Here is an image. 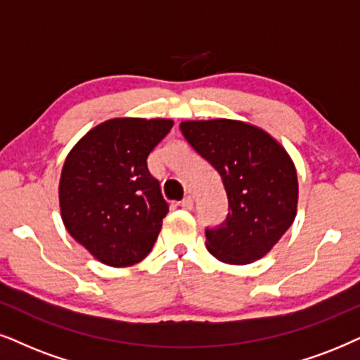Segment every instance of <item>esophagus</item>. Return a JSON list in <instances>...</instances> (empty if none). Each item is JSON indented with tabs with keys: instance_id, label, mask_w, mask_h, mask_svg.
I'll use <instances>...</instances> for the list:
<instances>
[{
	"instance_id": "esophagus-1",
	"label": "esophagus",
	"mask_w": 360,
	"mask_h": 360,
	"mask_svg": "<svg viewBox=\"0 0 360 360\" xmlns=\"http://www.w3.org/2000/svg\"><path fill=\"white\" fill-rule=\"evenodd\" d=\"M179 206L183 207V209H188V211H191V209H193V206H194L193 198H191V195H188V198H184L183 201L179 202Z\"/></svg>"
}]
</instances>
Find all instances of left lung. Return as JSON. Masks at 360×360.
I'll return each mask as SVG.
<instances>
[{"instance_id":"obj_1","label":"left lung","mask_w":360,"mask_h":360,"mask_svg":"<svg viewBox=\"0 0 360 360\" xmlns=\"http://www.w3.org/2000/svg\"><path fill=\"white\" fill-rule=\"evenodd\" d=\"M184 138L224 184L231 212L206 231V248L221 262L244 266L271 252L297 214L299 183L292 158L276 138L251 122L189 120Z\"/></svg>"}]
</instances>
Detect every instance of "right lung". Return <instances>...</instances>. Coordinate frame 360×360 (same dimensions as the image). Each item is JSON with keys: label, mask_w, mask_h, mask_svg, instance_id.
<instances>
[{"label": "right lung", "mask_w": 360, "mask_h": 360, "mask_svg": "<svg viewBox=\"0 0 360 360\" xmlns=\"http://www.w3.org/2000/svg\"><path fill=\"white\" fill-rule=\"evenodd\" d=\"M174 121L111 117L66 156L58 195L63 224L94 259L127 267L151 252L169 207L148 156Z\"/></svg>", "instance_id": "obj_1"}]
</instances>
